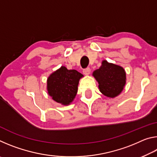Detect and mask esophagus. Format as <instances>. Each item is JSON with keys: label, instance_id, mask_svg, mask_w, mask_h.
Here are the masks:
<instances>
[{"label": "esophagus", "instance_id": "esophagus-1", "mask_svg": "<svg viewBox=\"0 0 157 157\" xmlns=\"http://www.w3.org/2000/svg\"><path fill=\"white\" fill-rule=\"evenodd\" d=\"M90 73H91V69H90L89 68H85L84 69L83 71V73L84 74V75H89Z\"/></svg>", "mask_w": 157, "mask_h": 157}]
</instances>
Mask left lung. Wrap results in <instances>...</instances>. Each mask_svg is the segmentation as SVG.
<instances>
[{"instance_id":"left-lung-1","label":"left lung","mask_w":157,"mask_h":157,"mask_svg":"<svg viewBox=\"0 0 157 157\" xmlns=\"http://www.w3.org/2000/svg\"><path fill=\"white\" fill-rule=\"evenodd\" d=\"M92 75L98 83L102 94L114 98L121 94L126 84V72L122 66L103 60L100 67L93 72Z\"/></svg>"}]
</instances>
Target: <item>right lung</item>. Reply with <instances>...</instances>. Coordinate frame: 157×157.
Returning <instances> with one entry per match:
<instances>
[{
  "label": "right lung",
  "mask_w": 157,
  "mask_h": 157,
  "mask_svg": "<svg viewBox=\"0 0 157 157\" xmlns=\"http://www.w3.org/2000/svg\"><path fill=\"white\" fill-rule=\"evenodd\" d=\"M84 75L76 70H68L64 66L50 74L47 79L48 94L62 105H69L76 96L79 79Z\"/></svg>",
  "instance_id": "add662e5"
}]
</instances>
